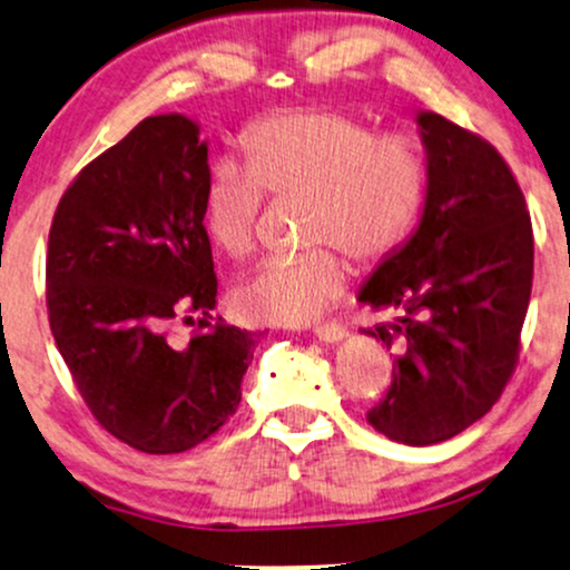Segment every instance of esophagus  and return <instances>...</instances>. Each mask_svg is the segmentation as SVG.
I'll use <instances>...</instances> for the list:
<instances>
[{"mask_svg": "<svg viewBox=\"0 0 570 570\" xmlns=\"http://www.w3.org/2000/svg\"><path fill=\"white\" fill-rule=\"evenodd\" d=\"M314 336L320 341H327V344H336V341L346 336V327L341 323H320L314 325Z\"/></svg>", "mask_w": 570, "mask_h": 570, "instance_id": "esophagus-1", "label": "esophagus"}]
</instances>
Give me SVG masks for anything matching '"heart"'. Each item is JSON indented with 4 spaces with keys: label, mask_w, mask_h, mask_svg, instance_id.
I'll return each mask as SVG.
<instances>
[{
    "label": "heart",
    "mask_w": 570,
    "mask_h": 570,
    "mask_svg": "<svg viewBox=\"0 0 570 570\" xmlns=\"http://www.w3.org/2000/svg\"><path fill=\"white\" fill-rule=\"evenodd\" d=\"M243 165H213L203 224L226 258L256 247L264 194L306 199L304 245L296 258L266 261L234 287V309L247 323L301 325L325 312L346 283L344 250L373 269L400 253L430 189V165L411 132H373L357 114L331 106L272 114L239 136ZM334 247L331 248L330 245Z\"/></svg>",
    "instance_id": "1"
}]
</instances>
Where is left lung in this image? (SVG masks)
I'll return each mask as SVG.
<instances>
[{
    "instance_id": "1",
    "label": "left lung",
    "mask_w": 570,
    "mask_h": 570,
    "mask_svg": "<svg viewBox=\"0 0 570 570\" xmlns=\"http://www.w3.org/2000/svg\"><path fill=\"white\" fill-rule=\"evenodd\" d=\"M430 165L416 234L373 272L360 301L394 314L371 336L397 350L373 430L434 445L483 419L520 357L533 285V229L504 157L440 114H419Z\"/></svg>"
}]
</instances>
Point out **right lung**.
Returning a JSON list of instances; mask_svg holds the SVG:
<instances>
[{
  "label": "right lung",
  "instance_id": "obj_1",
  "mask_svg": "<svg viewBox=\"0 0 570 570\" xmlns=\"http://www.w3.org/2000/svg\"><path fill=\"white\" fill-rule=\"evenodd\" d=\"M199 127L146 117L79 170L47 239V317L85 405L144 453H184L237 413L256 336L213 323ZM198 323L189 342L171 327Z\"/></svg>",
  "mask_w": 570,
  "mask_h": 570
}]
</instances>
